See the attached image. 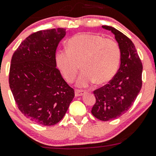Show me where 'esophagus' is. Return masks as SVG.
<instances>
[{
  "label": "esophagus",
  "mask_w": 156,
  "mask_h": 156,
  "mask_svg": "<svg viewBox=\"0 0 156 156\" xmlns=\"http://www.w3.org/2000/svg\"><path fill=\"white\" fill-rule=\"evenodd\" d=\"M75 96H76V97H80V96L84 95V94L86 93V91L83 90L76 89V90H75Z\"/></svg>",
  "instance_id": "34e87169"
}]
</instances>
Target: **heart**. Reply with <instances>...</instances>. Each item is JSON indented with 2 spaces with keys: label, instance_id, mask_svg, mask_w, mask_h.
Wrapping results in <instances>:
<instances>
[{
  "label": "heart",
  "instance_id": "obj_1",
  "mask_svg": "<svg viewBox=\"0 0 156 156\" xmlns=\"http://www.w3.org/2000/svg\"><path fill=\"white\" fill-rule=\"evenodd\" d=\"M121 62V49L114 40L97 34L81 33L67 42V50H58L56 62L62 76L72 82L80 70L78 86L87 87L94 81L98 85L109 82Z\"/></svg>",
  "mask_w": 156,
  "mask_h": 156
}]
</instances>
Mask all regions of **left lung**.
Listing matches in <instances>:
<instances>
[{"instance_id":"obj_1","label":"left lung","mask_w":156,"mask_h":156,"mask_svg":"<svg viewBox=\"0 0 156 156\" xmlns=\"http://www.w3.org/2000/svg\"><path fill=\"white\" fill-rule=\"evenodd\" d=\"M114 34L121 49V64L114 78L94 91L96 103L91 113L99 120L117 119L131 107L142 87L143 65L130 38L115 28L103 26Z\"/></svg>"}]
</instances>
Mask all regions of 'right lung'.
Segmentation results:
<instances>
[{"mask_svg":"<svg viewBox=\"0 0 156 156\" xmlns=\"http://www.w3.org/2000/svg\"><path fill=\"white\" fill-rule=\"evenodd\" d=\"M62 28L30 34L11 59L9 84L16 106L33 122L51 126L60 122L75 91L56 68V50L65 37Z\"/></svg>","mask_w":156,"mask_h":156,"instance_id":"1","label":"right lung"}]
</instances>
